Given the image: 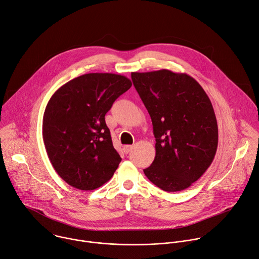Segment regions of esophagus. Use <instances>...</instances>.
I'll return each mask as SVG.
<instances>
[{
    "label": "esophagus",
    "mask_w": 259,
    "mask_h": 259,
    "mask_svg": "<svg viewBox=\"0 0 259 259\" xmlns=\"http://www.w3.org/2000/svg\"><path fill=\"white\" fill-rule=\"evenodd\" d=\"M133 149V145H125L124 146V152L126 153V154H128V153H130V151Z\"/></svg>",
    "instance_id": "1"
}]
</instances>
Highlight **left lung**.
<instances>
[{
  "mask_svg": "<svg viewBox=\"0 0 259 259\" xmlns=\"http://www.w3.org/2000/svg\"><path fill=\"white\" fill-rule=\"evenodd\" d=\"M131 78L156 138V157L143 170L145 176L165 192L190 188L217 150L218 127L208 95L187 73L160 69L131 72Z\"/></svg>",
  "mask_w": 259,
  "mask_h": 259,
  "instance_id": "1",
  "label": "left lung"
}]
</instances>
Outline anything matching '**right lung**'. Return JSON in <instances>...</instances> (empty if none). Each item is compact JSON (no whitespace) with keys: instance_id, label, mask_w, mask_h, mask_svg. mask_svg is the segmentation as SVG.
Instances as JSON below:
<instances>
[{"instance_id":"right-lung-1","label":"right lung","mask_w":259,"mask_h":259,"mask_svg":"<svg viewBox=\"0 0 259 259\" xmlns=\"http://www.w3.org/2000/svg\"><path fill=\"white\" fill-rule=\"evenodd\" d=\"M132 86L125 76L91 72L70 80L51 96L43 140L57 174L72 188L92 191L114 175L121 157L104 116Z\"/></svg>"}]
</instances>
